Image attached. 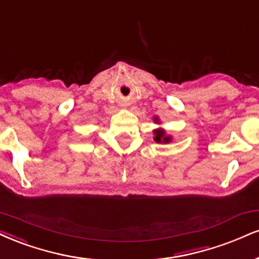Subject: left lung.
Segmentation results:
<instances>
[{"mask_svg": "<svg viewBox=\"0 0 259 259\" xmlns=\"http://www.w3.org/2000/svg\"><path fill=\"white\" fill-rule=\"evenodd\" d=\"M154 134H155V138H154L155 142H166L167 143L170 141V138H167V136L164 135L163 130H155Z\"/></svg>", "mask_w": 259, "mask_h": 259, "instance_id": "obj_1", "label": "left lung"}]
</instances>
